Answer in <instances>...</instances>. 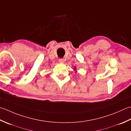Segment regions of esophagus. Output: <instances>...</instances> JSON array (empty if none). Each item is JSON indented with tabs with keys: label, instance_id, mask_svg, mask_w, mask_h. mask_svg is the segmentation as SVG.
Masks as SVG:
<instances>
[{
	"label": "esophagus",
	"instance_id": "obj_1",
	"mask_svg": "<svg viewBox=\"0 0 131 131\" xmlns=\"http://www.w3.org/2000/svg\"><path fill=\"white\" fill-rule=\"evenodd\" d=\"M59 62L60 63H64V60L63 59H59Z\"/></svg>",
	"mask_w": 131,
	"mask_h": 131
}]
</instances>
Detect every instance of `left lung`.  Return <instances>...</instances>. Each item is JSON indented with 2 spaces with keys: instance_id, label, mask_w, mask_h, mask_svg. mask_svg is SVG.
I'll return each instance as SVG.
<instances>
[{
  "instance_id": "obj_1",
  "label": "left lung",
  "mask_w": 131,
  "mask_h": 131,
  "mask_svg": "<svg viewBox=\"0 0 131 131\" xmlns=\"http://www.w3.org/2000/svg\"><path fill=\"white\" fill-rule=\"evenodd\" d=\"M74 69H76V68H75V67H74Z\"/></svg>"
}]
</instances>
